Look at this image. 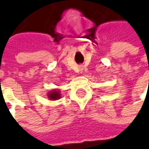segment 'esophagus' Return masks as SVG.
Listing matches in <instances>:
<instances>
[{
    "label": "esophagus",
    "mask_w": 149,
    "mask_h": 149,
    "mask_svg": "<svg viewBox=\"0 0 149 149\" xmlns=\"http://www.w3.org/2000/svg\"><path fill=\"white\" fill-rule=\"evenodd\" d=\"M80 71H82V68H80Z\"/></svg>",
    "instance_id": "esophagus-1"
}]
</instances>
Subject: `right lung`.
<instances>
[{"mask_svg":"<svg viewBox=\"0 0 149 149\" xmlns=\"http://www.w3.org/2000/svg\"><path fill=\"white\" fill-rule=\"evenodd\" d=\"M48 97H49V98H50L51 100H57L58 98L60 97V94H59V92L57 91H51V92L48 94Z\"/></svg>","mask_w":149,"mask_h":149,"instance_id":"add662e5","label":"right lung"}]
</instances>
